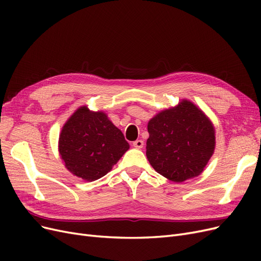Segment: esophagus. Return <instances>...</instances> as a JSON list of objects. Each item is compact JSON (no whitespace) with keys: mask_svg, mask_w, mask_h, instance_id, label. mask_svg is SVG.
<instances>
[{"mask_svg":"<svg viewBox=\"0 0 261 261\" xmlns=\"http://www.w3.org/2000/svg\"><path fill=\"white\" fill-rule=\"evenodd\" d=\"M133 146L135 147V148H137V149H141L144 147V141L141 140V139H137V140H135L133 143Z\"/></svg>","mask_w":261,"mask_h":261,"instance_id":"esophagus-1","label":"esophagus"}]
</instances>
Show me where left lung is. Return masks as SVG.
Listing matches in <instances>:
<instances>
[{
    "instance_id": "1",
    "label": "left lung",
    "mask_w": 261,
    "mask_h": 261,
    "mask_svg": "<svg viewBox=\"0 0 261 261\" xmlns=\"http://www.w3.org/2000/svg\"><path fill=\"white\" fill-rule=\"evenodd\" d=\"M148 133L149 163L175 183L200 175L215 152V126L202 110L186 99L155 114L148 122Z\"/></svg>"
}]
</instances>
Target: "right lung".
Segmentation results:
<instances>
[{
	"label": "right lung",
	"mask_w": 261,
	"mask_h": 261,
	"mask_svg": "<svg viewBox=\"0 0 261 261\" xmlns=\"http://www.w3.org/2000/svg\"><path fill=\"white\" fill-rule=\"evenodd\" d=\"M129 149L123 133L103 111L78 108L63 125L59 152L65 168L87 181L105 176Z\"/></svg>",
	"instance_id": "right-lung-1"
}]
</instances>
